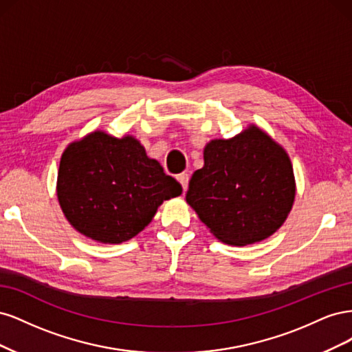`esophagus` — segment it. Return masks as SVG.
Segmentation results:
<instances>
[{"instance_id": "esophagus-1", "label": "esophagus", "mask_w": 352, "mask_h": 352, "mask_svg": "<svg viewBox=\"0 0 352 352\" xmlns=\"http://www.w3.org/2000/svg\"><path fill=\"white\" fill-rule=\"evenodd\" d=\"M177 180H179V184L182 185L184 192H186L188 185H189V175L188 173H180V175H177Z\"/></svg>"}]
</instances>
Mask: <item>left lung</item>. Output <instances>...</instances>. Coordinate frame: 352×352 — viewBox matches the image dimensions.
<instances>
[{
	"mask_svg": "<svg viewBox=\"0 0 352 352\" xmlns=\"http://www.w3.org/2000/svg\"><path fill=\"white\" fill-rule=\"evenodd\" d=\"M295 179L282 146L255 126L204 150V167L189 180L186 202L229 245L260 242L278 230L292 208Z\"/></svg>",
	"mask_w": 352,
	"mask_h": 352,
	"instance_id": "left-lung-1",
	"label": "left lung"
}]
</instances>
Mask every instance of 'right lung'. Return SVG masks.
Instances as JSON below:
<instances>
[{"mask_svg":"<svg viewBox=\"0 0 352 352\" xmlns=\"http://www.w3.org/2000/svg\"><path fill=\"white\" fill-rule=\"evenodd\" d=\"M182 186L132 136L101 131L70 144L61 155L57 197L70 225L102 243L136 236L164 199Z\"/></svg>","mask_w":352,"mask_h":352,"instance_id":"obj_1","label":"right lung"}]
</instances>
